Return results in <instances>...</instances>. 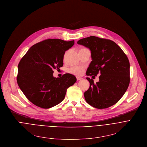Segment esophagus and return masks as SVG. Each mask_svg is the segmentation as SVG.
<instances>
[{
  "mask_svg": "<svg viewBox=\"0 0 147 147\" xmlns=\"http://www.w3.org/2000/svg\"><path fill=\"white\" fill-rule=\"evenodd\" d=\"M76 79H77V80H79L82 79V78L79 77V76H76Z\"/></svg>",
  "mask_w": 147,
  "mask_h": 147,
  "instance_id": "34e87169",
  "label": "esophagus"
}]
</instances>
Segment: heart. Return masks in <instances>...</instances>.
<instances>
[{
	"mask_svg": "<svg viewBox=\"0 0 147 147\" xmlns=\"http://www.w3.org/2000/svg\"><path fill=\"white\" fill-rule=\"evenodd\" d=\"M84 71V69L82 67H74L68 70V72L71 74H72L75 75H81L82 74Z\"/></svg>",
	"mask_w": 147,
	"mask_h": 147,
	"instance_id": "b5f03b06",
	"label": "heart"
}]
</instances>
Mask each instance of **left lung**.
<instances>
[{
	"label": "left lung",
	"mask_w": 147,
	"mask_h": 147,
	"mask_svg": "<svg viewBox=\"0 0 147 147\" xmlns=\"http://www.w3.org/2000/svg\"><path fill=\"white\" fill-rule=\"evenodd\" d=\"M77 43L91 51L92 61L86 75H100L96 84L92 79L86 78L90 83L89 89L84 93L86 102L99 109L115 105L129 84V62L127 55L116 42L108 39L90 36Z\"/></svg>",
	"instance_id": "1"
}]
</instances>
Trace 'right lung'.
<instances>
[{"label": "right lung", "instance_id": "1", "mask_svg": "<svg viewBox=\"0 0 147 147\" xmlns=\"http://www.w3.org/2000/svg\"><path fill=\"white\" fill-rule=\"evenodd\" d=\"M74 43V40H45L32 45L22 58L18 65L17 82L32 103L49 109L64 99L67 89L76 82V78L70 74L54 77L53 70L63 66L65 53Z\"/></svg>", "mask_w": 147, "mask_h": 147}]
</instances>
